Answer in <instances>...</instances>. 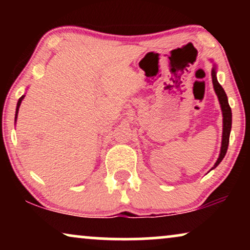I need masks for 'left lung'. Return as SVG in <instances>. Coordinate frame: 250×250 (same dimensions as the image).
<instances>
[{
	"instance_id": "left-lung-1",
	"label": "left lung",
	"mask_w": 250,
	"mask_h": 250,
	"mask_svg": "<svg viewBox=\"0 0 250 250\" xmlns=\"http://www.w3.org/2000/svg\"><path fill=\"white\" fill-rule=\"evenodd\" d=\"M211 80H213V85L215 93H216L218 101H220L222 114H223V135H222V146H221V152L220 156L215 163L214 167L211 169H214L215 167L218 166L222 160H223L225 153H227L228 146H229V139H230V132H231V126H232V112L231 108L229 105L228 97L223 87L221 86V84L218 83L216 78V66H214L213 69H211Z\"/></svg>"
}]
</instances>
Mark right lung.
Here are the masks:
<instances>
[{
	"label": "right lung",
	"instance_id": "obj_1",
	"mask_svg": "<svg viewBox=\"0 0 250 250\" xmlns=\"http://www.w3.org/2000/svg\"><path fill=\"white\" fill-rule=\"evenodd\" d=\"M25 98V95H22L21 98L19 99L18 100V104H17V109H16V117H15V121H17V116H18V111H19V107H20V104H21V101H22V99Z\"/></svg>",
	"mask_w": 250,
	"mask_h": 250
}]
</instances>
